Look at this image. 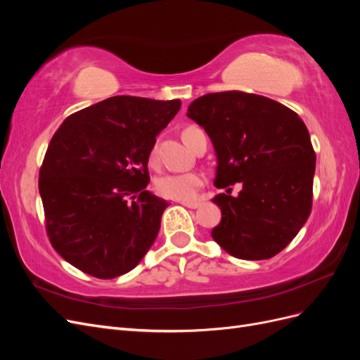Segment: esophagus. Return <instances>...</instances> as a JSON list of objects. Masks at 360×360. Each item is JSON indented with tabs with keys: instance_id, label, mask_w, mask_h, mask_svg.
<instances>
[{
	"instance_id": "esophagus-1",
	"label": "esophagus",
	"mask_w": 360,
	"mask_h": 360,
	"mask_svg": "<svg viewBox=\"0 0 360 360\" xmlns=\"http://www.w3.org/2000/svg\"><path fill=\"white\" fill-rule=\"evenodd\" d=\"M181 204L184 207H188V209H198V207L201 205V202H198V201H181Z\"/></svg>"
}]
</instances>
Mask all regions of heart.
Segmentation results:
<instances>
[{
    "label": "heart",
    "instance_id": "b5f03b06",
    "mask_svg": "<svg viewBox=\"0 0 360 360\" xmlns=\"http://www.w3.org/2000/svg\"><path fill=\"white\" fill-rule=\"evenodd\" d=\"M197 127H186L183 132V139L191 147V136ZM150 163L156 162V148L153 147L150 151ZM202 177L198 172H172L163 174L156 180V191L163 198L177 200V201H189L193 200L198 189L202 184Z\"/></svg>",
    "mask_w": 360,
    "mask_h": 360
}]
</instances>
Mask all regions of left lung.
Wrapping results in <instances>:
<instances>
[{"label":"left lung","mask_w":360,"mask_h":360,"mask_svg":"<svg viewBox=\"0 0 360 360\" xmlns=\"http://www.w3.org/2000/svg\"><path fill=\"white\" fill-rule=\"evenodd\" d=\"M188 117L214 146V186L222 219L213 240L242 259H267L297 236L312 209L315 151L302 118L269 97L210 93L193 101ZM243 184L237 198L229 186Z\"/></svg>","instance_id":"1"}]
</instances>
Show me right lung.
<instances>
[{
	"instance_id": "1",
	"label": "right lung",
	"mask_w": 360,
	"mask_h": 360,
	"mask_svg": "<svg viewBox=\"0 0 360 360\" xmlns=\"http://www.w3.org/2000/svg\"><path fill=\"white\" fill-rule=\"evenodd\" d=\"M181 102L114 96L69 115L39 172L52 248L86 275L112 279L156 240L168 202L146 191L156 136Z\"/></svg>"
}]
</instances>
